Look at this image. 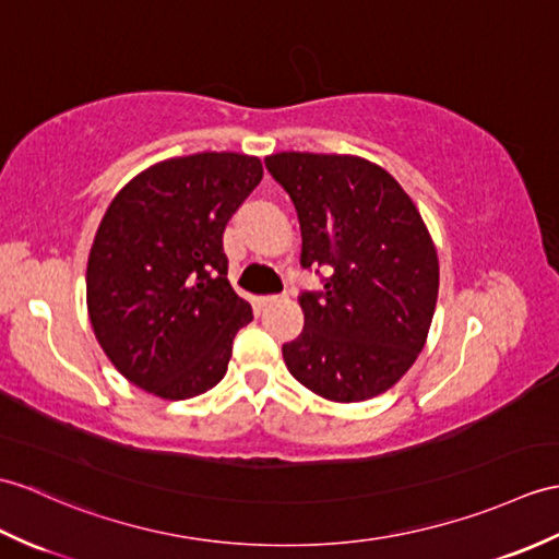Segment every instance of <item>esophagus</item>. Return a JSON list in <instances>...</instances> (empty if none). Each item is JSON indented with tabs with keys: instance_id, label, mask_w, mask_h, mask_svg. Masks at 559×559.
Listing matches in <instances>:
<instances>
[{
	"instance_id": "1",
	"label": "esophagus",
	"mask_w": 559,
	"mask_h": 559,
	"mask_svg": "<svg viewBox=\"0 0 559 559\" xmlns=\"http://www.w3.org/2000/svg\"><path fill=\"white\" fill-rule=\"evenodd\" d=\"M283 300H285L283 295H264V297H259V305H262V307H271V305L283 302Z\"/></svg>"
}]
</instances>
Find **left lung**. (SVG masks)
Wrapping results in <instances>:
<instances>
[{
	"instance_id": "8db88e82",
	"label": "left lung",
	"mask_w": 559,
	"mask_h": 559,
	"mask_svg": "<svg viewBox=\"0 0 559 559\" xmlns=\"http://www.w3.org/2000/svg\"><path fill=\"white\" fill-rule=\"evenodd\" d=\"M290 194L302 266H331L302 293L305 329L283 345L285 367L311 393L361 402L409 371L431 329L438 252L397 180L355 154L278 152L264 159Z\"/></svg>"
}]
</instances>
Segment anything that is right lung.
<instances>
[{
  "label": "right lung",
  "instance_id": "obj_1",
  "mask_svg": "<svg viewBox=\"0 0 559 559\" xmlns=\"http://www.w3.org/2000/svg\"><path fill=\"white\" fill-rule=\"evenodd\" d=\"M264 176L238 152L174 157L111 200L87 257V314L104 355L162 400L202 395L226 376L252 307L228 283L224 228Z\"/></svg>",
  "mask_w": 559,
  "mask_h": 559
}]
</instances>
